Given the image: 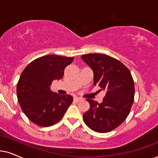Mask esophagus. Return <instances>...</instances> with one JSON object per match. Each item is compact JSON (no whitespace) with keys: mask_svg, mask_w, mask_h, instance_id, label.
<instances>
[{"mask_svg":"<svg viewBox=\"0 0 158 158\" xmlns=\"http://www.w3.org/2000/svg\"><path fill=\"white\" fill-rule=\"evenodd\" d=\"M73 100H74V101H76V102H80V101L82 100L83 99L81 98H78V97H75V98H73Z\"/></svg>","mask_w":158,"mask_h":158,"instance_id":"1","label":"esophagus"}]
</instances>
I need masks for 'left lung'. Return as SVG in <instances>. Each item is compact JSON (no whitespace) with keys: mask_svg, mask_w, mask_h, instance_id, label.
Instances as JSON below:
<instances>
[{"mask_svg":"<svg viewBox=\"0 0 158 158\" xmlns=\"http://www.w3.org/2000/svg\"><path fill=\"white\" fill-rule=\"evenodd\" d=\"M81 58L93 71L94 85L106 92L102 103L87 99L90 108L83 115L84 121L98 133L112 131L125 121L133 105L135 87L131 72L108 55L89 53Z\"/></svg>","mask_w":158,"mask_h":158,"instance_id":"obj_1","label":"left lung"}]
</instances>
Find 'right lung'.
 Masks as SVG:
<instances>
[{
    "instance_id": "right-lung-1",
    "label": "right lung",
    "mask_w": 158,
    "mask_h": 158,
    "mask_svg": "<svg viewBox=\"0 0 158 158\" xmlns=\"http://www.w3.org/2000/svg\"><path fill=\"white\" fill-rule=\"evenodd\" d=\"M73 57L47 55L34 60L22 71L16 87L22 110L31 122L40 127L56 124L73 102L71 95L50 90L55 79H62L64 69Z\"/></svg>"
}]
</instances>
